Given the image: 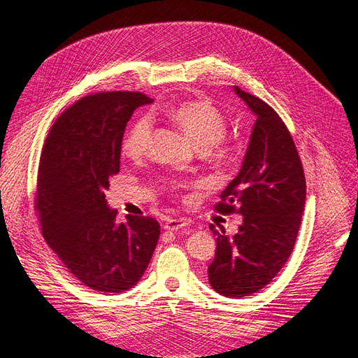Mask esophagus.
<instances>
[{"label":"esophagus","mask_w":358,"mask_h":358,"mask_svg":"<svg viewBox=\"0 0 358 358\" xmlns=\"http://www.w3.org/2000/svg\"><path fill=\"white\" fill-rule=\"evenodd\" d=\"M185 225H188V222L185 220L171 218V220H167V222L164 224V229L175 231V230H179V229H182V227H185Z\"/></svg>","instance_id":"obj_1"}]
</instances>
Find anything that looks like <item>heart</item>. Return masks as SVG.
I'll list each match as a JSON object with an SVG mask.
<instances>
[{"instance_id":"obj_1","label":"heart","mask_w":358,"mask_h":358,"mask_svg":"<svg viewBox=\"0 0 358 358\" xmlns=\"http://www.w3.org/2000/svg\"><path fill=\"white\" fill-rule=\"evenodd\" d=\"M170 117L200 150H208L225 137L229 124L224 113L210 101H183L173 106ZM152 134V119L140 116L128 128L122 138V152L128 158H140L146 154Z\"/></svg>"}]
</instances>
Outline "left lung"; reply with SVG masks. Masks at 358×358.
Instances as JSON below:
<instances>
[{"mask_svg": "<svg viewBox=\"0 0 358 358\" xmlns=\"http://www.w3.org/2000/svg\"><path fill=\"white\" fill-rule=\"evenodd\" d=\"M257 119L242 169L221 192L215 210L239 213L243 222L233 237L216 236L209 282L225 297H246L264 288L294 249L305 210L306 179L287 125L266 101L234 86Z\"/></svg>", "mask_w": 358, "mask_h": 358, "instance_id": "left-lung-1", "label": "left lung"}]
</instances>
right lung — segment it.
Returning <instances> with one entry per match:
<instances>
[{"label":"right lung","instance_id":"right-lung-1","mask_svg":"<svg viewBox=\"0 0 358 358\" xmlns=\"http://www.w3.org/2000/svg\"><path fill=\"white\" fill-rule=\"evenodd\" d=\"M149 103L142 92L90 94L58 116L43 145L34 192L43 237L76 279L100 292L133 288L159 237L150 216L117 222L104 194L119 173L127 122Z\"/></svg>","mask_w":358,"mask_h":358}]
</instances>
